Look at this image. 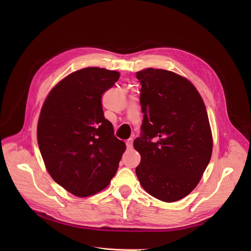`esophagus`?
<instances>
[{
  "label": "esophagus",
  "mask_w": 251,
  "mask_h": 251,
  "mask_svg": "<svg viewBox=\"0 0 251 251\" xmlns=\"http://www.w3.org/2000/svg\"><path fill=\"white\" fill-rule=\"evenodd\" d=\"M126 146L128 149H132V147H133V139L132 138H130L126 141Z\"/></svg>",
  "instance_id": "esophagus-1"
}]
</instances>
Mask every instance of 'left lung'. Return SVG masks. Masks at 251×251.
<instances>
[{
  "mask_svg": "<svg viewBox=\"0 0 251 251\" xmlns=\"http://www.w3.org/2000/svg\"><path fill=\"white\" fill-rule=\"evenodd\" d=\"M143 113L134 148L141 155L136 175L154 198L173 202L199 184L212 151L204 103L185 77L164 69L138 71Z\"/></svg>",
  "mask_w": 251,
  "mask_h": 251,
  "instance_id": "left-lung-1",
  "label": "left lung"
}]
</instances>
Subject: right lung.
<instances>
[{
	"mask_svg": "<svg viewBox=\"0 0 251 251\" xmlns=\"http://www.w3.org/2000/svg\"><path fill=\"white\" fill-rule=\"evenodd\" d=\"M119 76L99 67L77 70L58 82L43 105L38 124L42 157L53 180L75 196L88 197L108 186L126 149L101 103Z\"/></svg>",
	"mask_w": 251,
	"mask_h": 251,
	"instance_id": "right-lung-1",
	"label": "right lung"
}]
</instances>
